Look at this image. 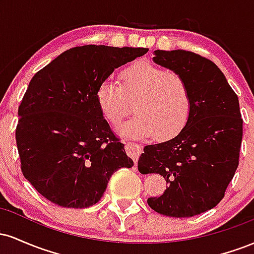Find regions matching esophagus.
<instances>
[{
    "label": "esophagus",
    "instance_id": "34e87169",
    "mask_svg": "<svg viewBox=\"0 0 254 254\" xmlns=\"http://www.w3.org/2000/svg\"><path fill=\"white\" fill-rule=\"evenodd\" d=\"M127 154L132 157L133 162H135V165H136L137 160H138V157L142 153V145L138 143H135V142H127Z\"/></svg>",
    "mask_w": 254,
    "mask_h": 254
}]
</instances>
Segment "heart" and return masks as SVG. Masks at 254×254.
Listing matches in <instances>:
<instances>
[{
	"instance_id": "heart-1",
	"label": "heart",
	"mask_w": 254,
	"mask_h": 254,
	"mask_svg": "<svg viewBox=\"0 0 254 254\" xmlns=\"http://www.w3.org/2000/svg\"><path fill=\"white\" fill-rule=\"evenodd\" d=\"M121 78L123 89L117 81L106 78L95 93L101 115L112 125H117L127 115L125 97H137L133 103L136 115L119 125L121 135L145 138L160 131V136L168 137L185 125L190 115L191 95L182 75L139 62L124 69Z\"/></svg>"
}]
</instances>
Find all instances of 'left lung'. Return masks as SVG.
<instances>
[{
  "label": "left lung",
  "mask_w": 254,
  "mask_h": 254,
  "mask_svg": "<svg viewBox=\"0 0 254 254\" xmlns=\"http://www.w3.org/2000/svg\"><path fill=\"white\" fill-rule=\"evenodd\" d=\"M153 62L182 75L191 110L177 136L145 145L138 170L159 173L168 183L162 196L148 198L153 210L192 217L220 203L238 168L243 139L239 99L216 64L194 52L155 50Z\"/></svg>",
  "instance_id": "left-lung-1"
}]
</instances>
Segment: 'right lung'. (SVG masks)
I'll return each instance as SVG.
<instances>
[{
	"mask_svg": "<svg viewBox=\"0 0 254 254\" xmlns=\"http://www.w3.org/2000/svg\"><path fill=\"white\" fill-rule=\"evenodd\" d=\"M147 52L78 46L32 77L19 106L15 137L22 173L46 199L64 208H89L103 197L116 171L132 167L95 93L116 69Z\"/></svg>",
	"mask_w": 254,
	"mask_h": 254,
	"instance_id": "add662e5",
	"label": "right lung"
}]
</instances>
